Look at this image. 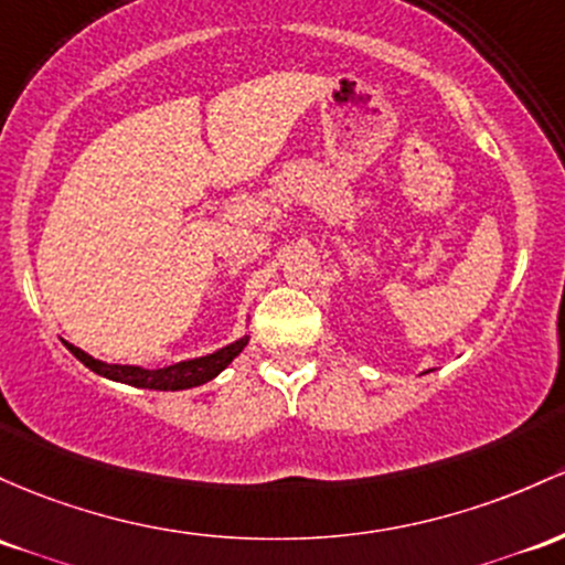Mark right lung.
<instances>
[{
    "mask_svg": "<svg viewBox=\"0 0 565 565\" xmlns=\"http://www.w3.org/2000/svg\"><path fill=\"white\" fill-rule=\"evenodd\" d=\"M249 343V338H241L235 343L225 345V349L209 353V356H198V359H188V362H177L171 367H158V370H145L136 367V364H107L102 359H93L90 353H85L77 345L66 343L74 356L85 364V367L93 370L96 375L109 377V381L117 383H128V386L136 388H154V392H182V388H192L201 386V383H209L212 377H216L227 364L244 351V345Z\"/></svg>",
    "mask_w": 565,
    "mask_h": 565,
    "instance_id": "right-lung-1",
    "label": "right lung"
}]
</instances>
